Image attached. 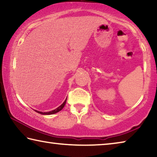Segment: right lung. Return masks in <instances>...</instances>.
Segmentation results:
<instances>
[{
	"instance_id": "add662e5",
	"label": "right lung",
	"mask_w": 157,
	"mask_h": 157,
	"mask_svg": "<svg viewBox=\"0 0 157 157\" xmlns=\"http://www.w3.org/2000/svg\"><path fill=\"white\" fill-rule=\"evenodd\" d=\"M66 100H67V98L64 100V102H63L62 105H61L59 107H57V109H55L52 110V111H48V112H42V111H39L37 110H34L36 111V112L42 114V115H51V114H54V113H56L57 112H59V111H61L63 108V107L65 106V104L66 102Z\"/></svg>"
}]
</instances>
